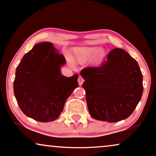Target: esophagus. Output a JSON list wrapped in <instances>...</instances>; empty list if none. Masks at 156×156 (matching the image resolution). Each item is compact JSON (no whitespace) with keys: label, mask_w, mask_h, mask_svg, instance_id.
<instances>
[{"label":"esophagus","mask_w":156,"mask_h":156,"mask_svg":"<svg viewBox=\"0 0 156 156\" xmlns=\"http://www.w3.org/2000/svg\"><path fill=\"white\" fill-rule=\"evenodd\" d=\"M83 82H84V79L82 78V76H80V77L78 78V83H79V85L81 86L82 85V83H83Z\"/></svg>","instance_id":"obj_1"}]
</instances>
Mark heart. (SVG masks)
I'll use <instances>...</instances> for the list:
<instances>
[{
    "label": "heart",
    "mask_w": 156,
    "mask_h": 156,
    "mask_svg": "<svg viewBox=\"0 0 156 156\" xmlns=\"http://www.w3.org/2000/svg\"><path fill=\"white\" fill-rule=\"evenodd\" d=\"M104 54L103 49L97 47H76L74 50V60L79 63H82L93 58L97 63H99L103 59Z\"/></svg>",
    "instance_id": "obj_1"
}]
</instances>
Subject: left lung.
<instances>
[{"label": "left lung", "instance_id": "obj_1", "mask_svg": "<svg viewBox=\"0 0 156 156\" xmlns=\"http://www.w3.org/2000/svg\"><path fill=\"white\" fill-rule=\"evenodd\" d=\"M88 111L92 118L118 122L132 114L143 93V76L136 60L115 48L97 67L82 69Z\"/></svg>", "mask_w": 156, "mask_h": 156}]
</instances>
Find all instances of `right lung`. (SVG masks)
Instances as JSON below:
<instances>
[{"label": "right lung", "instance_id": "add662e5", "mask_svg": "<svg viewBox=\"0 0 156 156\" xmlns=\"http://www.w3.org/2000/svg\"><path fill=\"white\" fill-rule=\"evenodd\" d=\"M66 63L52 43L36 44L26 53L16 69L14 93L18 105L26 116L38 122L56 120L66 101L77 87L78 74L63 76Z\"/></svg>", "mask_w": 156, "mask_h": 156}]
</instances>
